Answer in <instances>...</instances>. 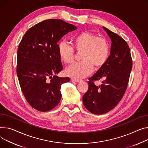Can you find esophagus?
Listing matches in <instances>:
<instances>
[{"label":"esophagus","instance_id":"1","mask_svg":"<svg viewBox=\"0 0 148 148\" xmlns=\"http://www.w3.org/2000/svg\"><path fill=\"white\" fill-rule=\"evenodd\" d=\"M71 82H76V83H78V82H80V80L74 79V78H71Z\"/></svg>","mask_w":148,"mask_h":148}]
</instances>
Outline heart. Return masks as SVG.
I'll return each instance as SVG.
<instances>
[{
	"mask_svg": "<svg viewBox=\"0 0 148 148\" xmlns=\"http://www.w3.org/2000/svg\"><path fill=\"white\" fill-rule=\"evenodd\" d=\"M73 47L64 41L58 45V52L61 60L66 64L74 62L75 51L81 53L82 61L66 68V75L76 79L83 78L89 75L93 70L101 69L107 62L110 55V46L104 37L88 32H83L71 39Z\"/></svg>",
	"mask_w": 148,
	"mask_h": 148,
	"instance_id": "1",
	"label": "heart"
}]
</instances>
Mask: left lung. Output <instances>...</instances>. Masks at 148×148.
<instances>
[{"label":"left lung","mask_w":148,"mask_h":148,"mask_svg":"<svg viewBox=\"0 0 148 148\" xmlns=\"http://www.w3.org/2000/svg\"><path fill=\"white\" fill-rule=\"evenodd\" d=\"M112 41L111 54L106 64L88 78V88L83 96V104L90 112L101 115L112 110L123 98L132 69L130 48L117 34L103 27ZM103 79L96 86L94 82Z\"/></svg>","instance_id":"1"}]
</instances>
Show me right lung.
<instances>
[{"label": "right lung", "mask_w": 148, "mask_h": 148, "mask_svg": "<svg viewBox=\"0 0 148 148\" xmlns=\"http://www.w3.org/2000/svg\"><path fill=\"white\" fill-rule=\"evenodd\" d=\"M77 27L58 19H49L31 27L17 51L16 73L23 93L35 110L49 111L60 103L61 87L69 77L56 75L63 66L58 42Z\"/></svg>", "instance_id": "add662e5"}]
</instances>
